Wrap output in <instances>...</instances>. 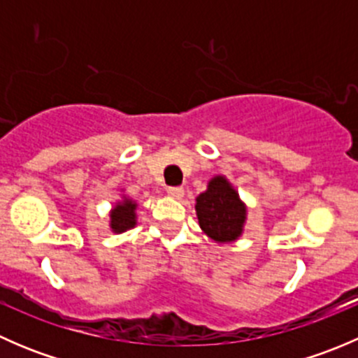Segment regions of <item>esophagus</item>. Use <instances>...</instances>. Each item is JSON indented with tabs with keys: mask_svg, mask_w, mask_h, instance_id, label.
<instances>
[{
	"mask_svg": "<svg viewBox=\"0 0 358 358\" xmlns=\"http://www.w3.org/2000/svg\"><path fill=\"white\" fill-rule=\"evenodd\" d=\"M183 192H185V190H183V187H169L168 189V196L173 197V199H178V201L183 197Z\"/></svg>",
	"mask_w": 358,
	"mask_h": 358,
	"instance_id": "34e87169",
	"label": "esophagus"
}]
</instances>
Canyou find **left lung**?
Returning <instances> with one entry per match:
<instances>
[{
  "label": "left lung",
  "instance_id": "obj_1",
  "mask_svg": "<svg viewBox=\"0 0 358 358\" xmlns=\"http://www.w3.org/2000/svg\"><path fill=\"white\" fill-rule=\"evenodd\" d=\"M196 213L202 232L215 243H234L246 223V204L225 176L209 180L208 190L197 196Z\"/></svg>",
  "mask_w": 358,
  "mask_h": 358
}]
</instances>
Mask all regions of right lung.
Listing matches in <instances>:
<instances>
[{
  "label": "right lung",
  "instance_id": "obj_1",
  "mask_svg": "<svg viewBox=\"0 0 358 358\" xmlns=\"http://www.w3.org/2000/svg\"><path fill=\"white\" fill-rule=\"evenodd\" d=\"M136 202L124 197L121 202L114 206L110 211V229L112 232L121 234L133 229L136 225Z\"/></svg>",
  "mask_w": 358,
  "mask_h": 358
}]
</instances>
